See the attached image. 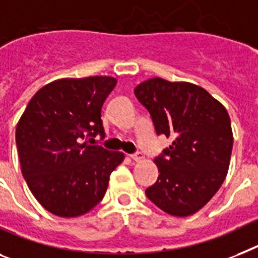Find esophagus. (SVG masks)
<instances>
[{
	"instance_id": "esophagus-1",
	"label": "esophagus",
	"mask_w": 258,
	"mask_h": 258,
	"mask_svg": "<svg viewBox=\"0 0 258 258\" xmlns=\"http://www.w3.org/2000/svg\"><path fill=\"white\" fill-rule=\"evenodd\" d=\"M130 157H131L134 161H142V160H143V155L140 152L134 153V155H130Z\"/></svg>"
}]
</instances>
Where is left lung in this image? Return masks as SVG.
Listing matches in <instances>:
<instances>
[{
  "label": "left lung",
  "mask_w": 258,
  "mask_h": 258,
  "mask_svg": "<svg viewBox=\"0 0 258 258\" xmlns=\"http://www.w3.org/2000/svg\"><path fill=\"white\" fill-rule=\"evenodd\" d=\"M135 96L151 114L157 135L173 138L155 159L160 174L147 197L169 215L196 214L228 172L233 135L226 107L201 86L160 77L139 84Z\"/></svg>",
  "instance_id": "1"
}]
</instances>
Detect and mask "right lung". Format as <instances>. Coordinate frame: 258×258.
Here are the masks:
<instances>
[{
    "instance_id": "add662e5",
    "label": "right lung",
    "mask_w": 258,
    "mask_h": 258,
    "mask_svg": "<svg viewBox=\"0 0 258 258\" xmlns=\"http://www.w3.org/2000/svg\"><path fill=\"white\" fill-rule=\"evenodd\" d=\"M115 85L109 76L56 80L39 89L19 119L15 142L22 174L53 215L75 218L96 207L124 159L85 140L105 138L101 110Z\"/></svg>"
}]
</instances>
